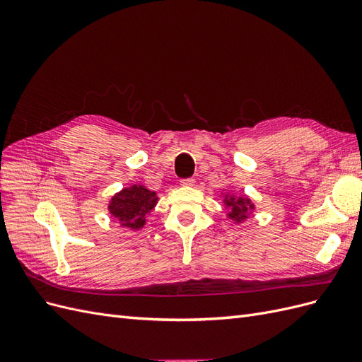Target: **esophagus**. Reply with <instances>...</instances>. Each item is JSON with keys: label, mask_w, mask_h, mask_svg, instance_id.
<instances>
[{"label": "esophagus", "mask_w": 362, "mask_h": 362, "mask_svg": "<svg viewBox=\"0 0 362 362\" xmlns=\"http://www.w3.org/2000/svg\"><path fill=\"white\" fill-rule=\"evenodd\" d=\"M181 185H187V187H192V185H194V180H193V178L181 180Z\"/></svg>", "instance_id": "esophagus-1"}]
</instances>
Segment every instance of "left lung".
<instances>
[{"label": "left lung", "mask_w": 362, "mask_h": 362, "mask_svg": "<svg viewBox=\"0 0 362 362\" xmlns=\"http://www.w3.org/2000/svg\"><path fill=\"white\" fill-rule=\"evenodd\" d=\"M225 202L229 206V217L235 218V221H242V218H245L247 210L252 208L249 199H243V198H238L235 201L226 199Z\"/></svg>", "instance_id": "left-lung-1"}]
</instances>
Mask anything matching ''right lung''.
I'll list each match as a JSON object with an SVG mask.
<instances>
[{
  "label": "right lung",
  "instance_id": "obj_1",
  "mask_svg": "<svg viewBox=\"0 0 362 362\" xmlns=\"http://www.w3.org/2000/svg\"><path fill=\"white\" fill-rule=\"evenodd\" d=\"M156 202V192H149L141 185H133L131 189L117 193L108 208L124 226L139 229L145 225V217Z\"/></svg>",
  "mask_w": 362,
  "mask_h": 362
}]
</instances>
